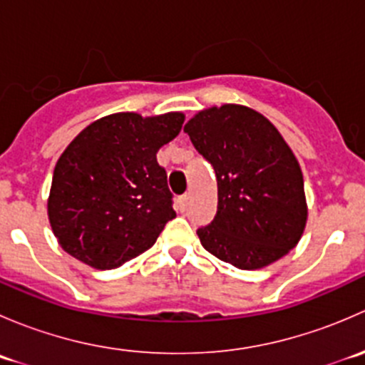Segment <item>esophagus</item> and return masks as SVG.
<instances>
[{
	"mask_svg": "<svg viewBox=\"0 0 365 365\" xmlns=\"http://www.w3.org/2000/svg\"><path fill=\"white\" fill-rule=\"evenodd\" d=\"M187 203H189V194H183V196L178 197V206L182 212L187 208Z\"/></svg>",
	"mask_w": 365,
	"mask_h": 365,
	"instance_id": "obj_1",
	"label": "esophagus"
}]
</instances>
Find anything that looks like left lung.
Instances as JSON below:
<instances>
[{
    "label": "left lung",
    "instance_id": "1",
    "mask_svg": "<svg viewBox=\"0 0 365 365\" xmlns=\"http://www.w3.org/2000/svg\"><path fill=\"white\" fill-rule=\"evenodd\" d=\"M183 130L217 176V213L197 230L201 245L240 270L286 256L304 233L307 205L302 169L277 128L251 108L224 104Z\"/></svg>",
    "mask_w": 365,
    "mask_h": 365
}]
</instances>
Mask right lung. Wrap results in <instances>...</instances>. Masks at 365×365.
Segmentation results:
<instances>
[{
  "instance_id": "add662e5",
  "label": "right lung",
  "mask_w": 365,
  "mask_h": 365,
  "mask_svg": "<svg viewBox=\"0 0 365 365\" xmlns=\"http://www.w3.org/2000/svg\"><path fill=\"white\" fill-rule=\"evenodd\" d=\"M185 116L116 113L88 125L56 162L47 213L61 249L111 270L148 251L175 219L157 152Z\"/></svg>"
}]
</instances>
